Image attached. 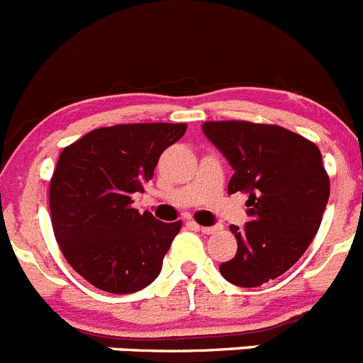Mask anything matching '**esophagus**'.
Here are the masks:
<instances>
[{"label": "esophagus", "instance_id": "esophagus-1", "mask_svg": "<svg viewBox=\"0 0 363 363\" xmlns=\"http://www.w3.org/2000/svg\"><path fill=\"white\" fill-rule=\"evenodd\" d=\"M197 229L204 233V235H215V233L220 231L222 225H197Z\"/></svg>", "mask_w": 363, "mask_h": 363}]
</instances>
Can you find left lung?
Segmentation results:
<instances>
[{
    "label": "left lung",
    "mask_w": 363,
    "mask_h": 363,
    "mask_svg": "<svg viewBox=\"0 0 363 363\" xmlns=\"http://www.w3.org/2000/svg\"><path fill=\"white\" fill-rule=\"evenodd\" d=\"M203 132L235 169L228 192L249 196L250 222L229 228L238 250L218 270L231 284L257 288L288 272L321 225L330 196L321 152L279 125L206 121Z\"/></svg>",
    "instance_id": "8db88e82"
}]
</instances>
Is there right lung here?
Listing matches in <instances>:
<instances>
[{
  "label": "right lung",
  "instance_id": "add662e5",
  "mask_svg": "<svg viewBox=\"0 0 363 363\" xmlns=\"http://www.w3.org/2000/svg\"><path fill=\"white\" fill-rule=\"evenodd\" d=\"M185 123H121L95 128L61 152L49 185L51 222L61 254L95 288L127 295L160 274L182 220L160 222L132 206L160 153Z\"/></svg>",
  "mask_w": 363,
  "mask_h": 363
}]
</instances>
